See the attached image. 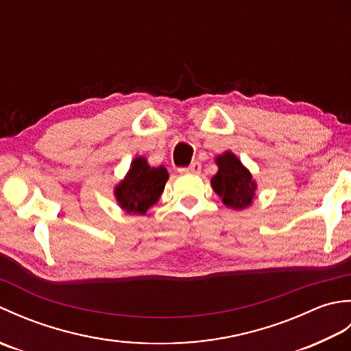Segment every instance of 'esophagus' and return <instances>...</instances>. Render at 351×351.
Here are the masks:
<instances>
[{
	"mask_svg": "<svg viewBox=\"0 0 351 351\" xmlns=\"http://www.w3.org/2000/svg\"><path fill=\"white\" fill-rule=\"evenodd\" d=\"M200 170H202V167H200V164L197 161L191 162L189 167H182L180 169L181 173H200Z\"/></svg>",
	"mask_w": 351,
	"mask_h": 351,
	"instance_id": "34e87169",
	"label": "esophagus"
}]
</instances>
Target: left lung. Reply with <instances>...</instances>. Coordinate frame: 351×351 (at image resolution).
Listing matches in <instances>:
<instances>
[{"label": "left lung", "mask_w": 351, "mask_h": 351, "mask_svg": "<svg viewBox=\"0 0 351 351\" xmlns=\"http://www.w3.org/2000/svg\"><path fill=\"white\" fill-rule=\"evenodd\" d=\"M219 171L213 176V190L221 197V202L234 210H244L255 199L256 182L250 171L243 166L238 156L230 151L215 158Z\"/></svg>", "instance_id": "obj_1"}]
</instances>
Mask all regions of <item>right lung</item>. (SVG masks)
I'll return each mask as SVG.
<instances>
[{"mask_svg":"<svg viewBox=\"0 0 351 351\" xmlns=\"http://www.w3.org/2000/svg\"><path fill=\"white\" fill-rule=\"evenodd\" d=\"M167 180L166 167H151L145 156H136L128 173L114 189L119 206L128 214H146L158 202Z\"/></svg>","mask_w":351,"mask_h":351,"instance_id":"1","label":"right lung"}]
</instances>
